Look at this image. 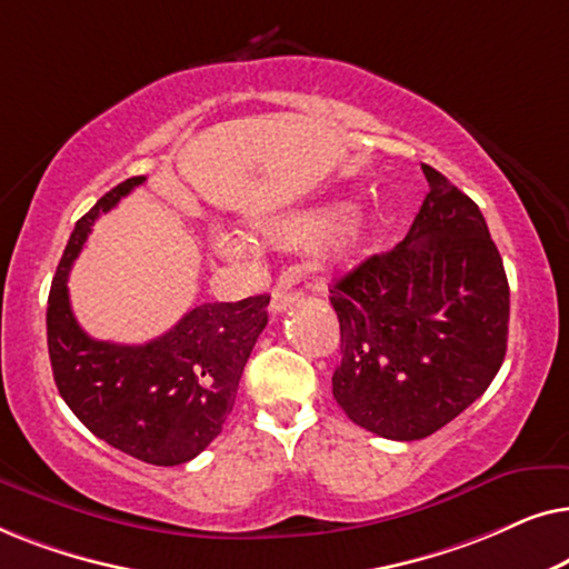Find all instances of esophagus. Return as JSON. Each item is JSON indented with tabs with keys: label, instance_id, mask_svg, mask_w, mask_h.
<instances>
[{
	"label": "esophagus",
	"instance_id": "1",
	"mask_svg": "<svg viewBox=\"0 0 569 569\" xmlns=\"http://www.w3.org/2000/svg\"><path fill=\"white\" fill-rule=\"evenodd\" d=\"M295 300H298V292H292L290 284H279V287H274V292H271V302H269L271 316L284 313V310L290 308Z\"/></svg>",
	"mask_w": 569,
	"mask_h": 569
}]
</instances>
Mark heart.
Wrapping results in <instances>:
<instances>
[{"label":"heart","instance_id":"1","mask_svg":"<svg viewBox=\"0 0 569 569\" xmlns=\"http://www.w3.org/2000/svg\"><path fill=\"white\" fill-rule=\"evenodd\" d=\"M263 238L282 248H318L329 239L326 263L337 271H347L360 261L365 246H368L370 220L360 212L347 217V204L331 201V204L300 209L282 220H274L263 228ZM220 248L228 256H243L248 243L238 236H224Z\"/></svg>","mask_w":569,"mask_h":569}]
</instances>
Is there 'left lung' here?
Instances as JSON below:
<instances>
[{
  "instance_id": "1",
  "label": "left lung",
  "mask_w": 569,
  "mask_h": 569,
  "mask_svg": "<svg viewBox=\"0 0 569 569\" xmlns=\"http://www.w3.org/2000/svg\"><path fill=\"white\" fill-rule=\"evenodd\" d=\"M430 193L393 251L331 287L341 365L333 399L388 440L438 432L492 383L508 349L510 287L479 207L422 166Z\"/></svg>"
}]
</instances>
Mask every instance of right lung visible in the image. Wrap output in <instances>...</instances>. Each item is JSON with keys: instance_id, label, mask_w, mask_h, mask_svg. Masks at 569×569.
I'll return each instance as SVG.
<instances>
[{"instance_id": "add662e5", "label": "right lung", "mask_w": 569, "mask_h": 569, "mask_svg": "<svg viewBox=\"0 0 569 569\" xmlns=\"http://www.w3.org/2000/svg\"><path fill=\"white\" fill-rule=\"evenodd\" d=\"M142 183L144 176L127 178L77 220L51 282L46 333L53 380L74 417L121 453L178 466L222 432L248 357L269 321V298L204 302L147 345L88 337L69 306V269L92 222Z\"/></svg>"}]
</instances>
